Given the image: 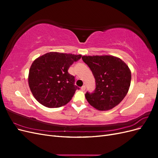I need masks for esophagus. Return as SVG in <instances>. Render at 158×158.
<instances>
[{
    "label": "esophagus",
    "mask_w": 158,
    "mask_h": 158,
    "mask_svg": "<svg viewBox=\"0 0 158 158\" xmlns=\"http://www.w3.org/2000/svg\"><path fill=\"white\" fill-rule=\"evenodd\" d=\"M81 90L83 91V92L84 91H85V85H83L82 87H81Z\"/></svg>",
    "instance_id": "esophagus-1"
}]
</instances>
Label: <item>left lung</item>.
Instances as JSON below:
<instances>
[{"instance_id":"obj_1","label":"left lung","mask_w":158,"mask_h":158,"mask_svg":"<svg viewBox=\"0 0 158 158\" xmlns=\"http://www.w3.org/2000/svg\"><path fill=\"white\" fill-rule=\"evenodd\" d=\"M82 59L92 70L96 84L94 93L85 95L88 102L99 111L118 106L130 88L131 72L128 65L112 55H84Z\"/></svg>"}]
</instances>
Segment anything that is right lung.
I'll use <instances>...</instances> for the list:
<instances>
[{
  "label": "right lung",
  "mask_w": 158,
  "mask_h": 158,
  "mask_svg": "<svg viewBox=\"0 0 158 158\" xmlns=\"http://www.w3.org/2000/svg\"><path fill=\"white\" fill-rule=\"evenodd\" d=\"M82 55L50 52L33 62L28 74V84L37 101L43 106L59 107L68 103L76 90L74 77L68 70Z\"/></svg>",
  "instance_id": "1"
}]
</instances>
